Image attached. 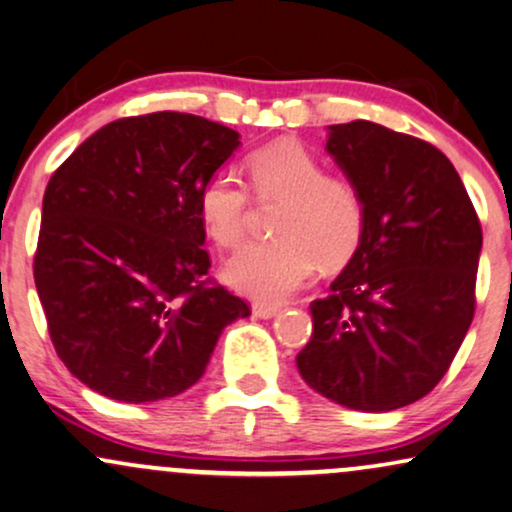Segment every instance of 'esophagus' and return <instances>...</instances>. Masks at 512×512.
Masks as SVG:
<instances>
[{"label":"esophagus","mask_w":512,"mask_h":512,"mask_svg":"<svg viewBox=\"0 0 512 512\" xmlns=\"http://www.w3.org/2000/svg\"><path fill=\"white\" fill-rule=\"evenodd\" d=\"M252 312H255V317H260V319H272L276 312H279V307L267 305V303H255L252 305Z\"/></svg>","instance_id":"1"}]
</instances>
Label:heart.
Returning <instances> with one entry per match:
<instances>
[{"instance_id": "obj_1", "label": "heart", "mask_w": 512, "mask_h": 512, "mask_svg": "<svg viewBox=\"0 0 512 512\" xmlns=\"http://www.w3.org/2000/svg\"><path fill=\"white\" fill-rule=\"evenodd\" d=\"M252 190L262 202L283 200L274 236L250 243L226 264L233 288L264 303H279L322 267H341L365 233V200L353 181L324 174L307 147L293 140L267 145L248 157ZM202 226L219 248L231 250L248 229V188L229 171L209 176L197 195Z\"/></svg>"}]
</instances>
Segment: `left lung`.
I'll return each mask as SVG.
<instances>
[{
    "mask_svg": "<svg viewBox=\"0 0 512 512\" xmlns=\"http://www.w3.org/2000/svg\"><path fill=\"white\" fill-rule=\"evenodd\" d=\"M326 152L365 200V233L310 305L295 365L338 405L398 410L439 384L470 329L482 226L455 166L420 138L336 123Z\"/></svg>",
    "mask_w": 512,
    "mask_h": 512,
    "instance_id": "1",
    "label": "left lung"
}]
</instances>
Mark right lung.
Here are the masks:
<instances>
[{"label": "right lung", "instance_id": "obj_1", "mask_svg": "<svg viewBox=\"0 0 512 512\" xmlns=\"http://www.w3.org/2000/svg\"><path fill=\"white\" fill-rule=\"evenodd\" d=\"M240 135L195 114L107 123L49 178L35 286L49 338L102 396L150 403L205 374L245 300L207 279L197 195Z\"/></svg>", "mask_w": 512, "mask_h": 512}]
</instances>
